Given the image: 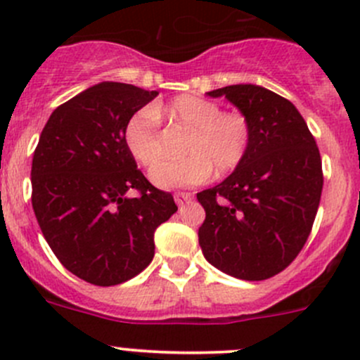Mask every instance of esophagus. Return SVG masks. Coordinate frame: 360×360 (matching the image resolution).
Returning a JSON list of instances; mask_svg holds the SVG:
<instances>
[{
	"mask_svg": "<svg viewBox=\"0 0 360 360\" xmlns=\"http://www.w3.org/2000/svg\"><path fill=\"white\" fill-rule=\"evenodd\" d=\"M191 198H193V195L186 193V191H176V193H174V200H176V203L179 207H183L184 203L190 202Z\"/></svg>",
	"mask_w": 360,
	"mask_h": 360,
	"instance_id": "1",
	"label": "esophagus"
}]
</instances>
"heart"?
Listing matches in <instances>:
<instances>
[{
	"instance_id": "1",
	"label": "heart",
	"mask_w": 360,
	"mask_h": 360,
	"mask_svg": "<svg viewBox=\"0 0 360 360\" xmlns=\"http://www.w3.org/2000/svg\"><path fill=\"white\" fill-rule=\"evenodd\" d=\"M165 117L191 129L181 153L184 158L162 160L150 170L160 188H183L202 183L210 176H226L244 162L250 150L252 129L245 115L223 111L203 97H176L169 104H155L134 112L123 129V143L136 162L150 167L161 156L158 118Z\"/></svg>"
}]
</instances>
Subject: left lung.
Instances as JSON below:
<instances>
[{"instance_id": "1", "label": "left lung", "mask_w": 360, "mask_h": 360, "mask_svg": "<svg viewBox=\"0 0 360 360\" xmlns=\"http://www.w3.org/2000/svg\"><path fill=\"white\" fill-rule=\"evenodd\" d=\"M224 96L252 129L250 150L223 183L197 193L205 209L198 242L217 270L264 281L300 254L321 202L322 160L307 122L291 101L259 85H230Z\"/></svg>"}]
</instances>
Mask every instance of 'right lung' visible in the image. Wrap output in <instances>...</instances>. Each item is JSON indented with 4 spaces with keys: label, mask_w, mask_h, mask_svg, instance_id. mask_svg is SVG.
<instances>
[{
    "label": "right lung",
    "mask_w": 360,
    "mask_h": 360,
    "mask_svg": "<svg viewBox=\"0 0 360 360\" xmlns=\"http://www.w3.org/2000/svg\"><path fill=\"white\" fill-rule=\"evenodd\" d=\"M157 96L127 83L90 86L50 115L34 150L31 200L43 237L64 268L94 285L141 274L155 256V230L177 210L123 143L127 120Z\"/></svg>",
    "instance_id": "add662e5"
}]
</instances>
